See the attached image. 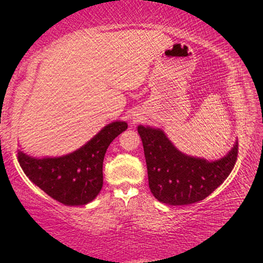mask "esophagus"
Listing matches in <instances>:
<instances>
[{"label":"esophagus","instance_id":"34e87169","mask_svg":"<svg viewBox=\"0 0 263 263\" xmlns=\"http://www.w3.org/2000/svg\"><path fill=\"white\" fill-rule=\"evenodd\" d=\"M134 119H135V118H134ZM134 122H137V121H134Z\"/></svg>","mask_w":263,"mask_h":263}]
</instances>
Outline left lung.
<instances>
[{"label": "left lung", "instance_id": "1", "mask_svg": "<svg viewBox=\"0 0 263 263\" xmlns=\"http://www.w3.org/2000/svg\"><path fill=\"white\" fill-rule=\"evenodd\" d=\"M144 146L151 193L159 202L189 205L208 197L234 169L238 141L216 161L182 154L159 128L138 126Z\"/></svg>", "mask_w": 263, "mask_h": 263}]
</instances>
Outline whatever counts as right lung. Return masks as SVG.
Listing matches in <instances>:
<instances>
[{"label": "right lung", "mask_w": 263, "mask_h": 263, "mask_svg": "<svg viewBox=\"0 0 263 263\" xmlns=\"http://www.w3.org/2000/svg\"><path fill=\"white\" fill-rule=\"evenodd\" d=\"M126 129L125 122L110 123L80 149L57 158L36 159L18 150V162L28 179L53 200L85 205L103 186V160L109 144Z\"/></svg>", "instance_id": "right-lung-1"}]
</instances>
